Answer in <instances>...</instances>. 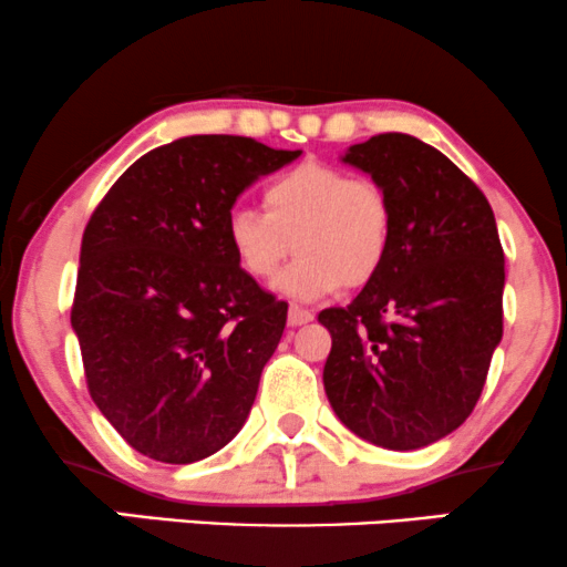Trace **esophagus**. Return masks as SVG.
Wrapping results in <instances>:
<instances>
[{
    "label": "esophagus",
    "instance_id": "34e87169",
    "mask_svg": "<svg viewBox=\"0 0 567 567\" xmlns=\"http://www.w3.org/2000/svg\"><path fill=\"white\" fill-rule=\"evenodd\" d=\"M308 321H313V313L308 311V308H300V306H290L288 311V324L290 327H300V324H308Z\"/></svg>",
    "mask_w": 567,
    "mask_h": 567
}]
</instances>
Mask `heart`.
Instances as JSON below:
<instances>
[{"label":"heart","mask_w":567,"mask_h":567,"mask_svg":"<svg viewBox=\"0 0 567 567\" xmlns=\"http://www.w3.org/2000/svg\"><path fill=\"white\" fill-rule=\"evenodd\" d=\"M264 209L227 214L225 238L233 259L256 282H269L298 250L277 290L319 300L342 288H363L390 256L395 212L377 177L350 175L332 164L306 162L264 185Z\"/></svg>","instance_id":"b5f03b06"}]
</instances>
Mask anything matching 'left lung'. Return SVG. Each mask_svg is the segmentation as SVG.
Here are the masks:
<instances>
[{"label": "left lung", "instance_id": "obj_1", "mask_svg": "<svg viewBox=\"0 0 567 567\" xmlns=\"http://www.w3.org/2000/svg\"><path fill=\"white\" fill-rule=\"evenodd\" d=\"M342 162L384 185L395 233L353 303L319 313L332 334L324 390L361 440L419 450L468 419L503 340L497 221L476 183L413 135H374Z\"/></svg>", "mask_w": 567, "mask_h": 567}]
</instances>
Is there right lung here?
I'll return each instance as SVG.
<instances>
[{"mask_svg":"<svg viewBox=\"0 0 567 567\" xmlns=\"http://www.w3.org/2000/svg\"><path fill=\"white\" fill-rule=\"evenodd\" d=\"M298 156L188 135L133 162L91 214L70 321L93 403L141 455L204 461L246 424L288 303L238 267L225 221Z\"/></svg>","mask_w":567,"mask_h":567,"instance_id":"1","label":"right lung"}]
</instances>
